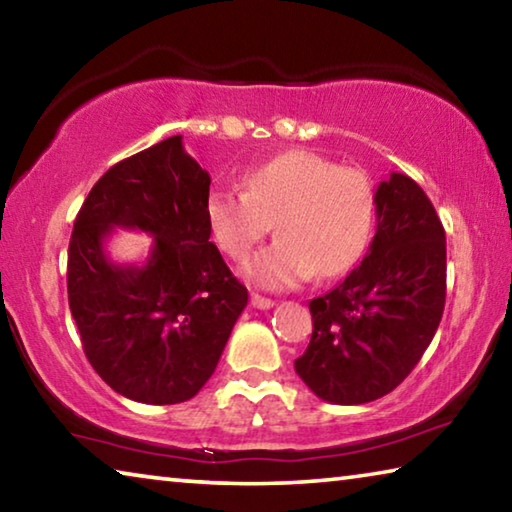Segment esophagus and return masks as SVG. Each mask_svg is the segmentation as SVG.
Listing matches in <instances>:
<instances>
[{
  "mask_svg": "<svg viewBox=\"0 0 512 512\" xmlns=\"http://www.w3.org/2000/svg\"><path fill=\"white\" fill-rule=\"evenodd\" d=\"M250 305H253L255 309H271L275 302L271 298L259 296V293H250Z\"/></svg>",
  "mask_w": 512,
  "mask_h": 512,
  "instance_id": "1",
  "label": "esophagus"
}]
</instances>
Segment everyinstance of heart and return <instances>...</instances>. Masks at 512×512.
<instances>
[{
	"label": "heart",
	"mask_w": 512,
	"mask_h": 512,
	"mask_svg": "<svg viewBox=\"0 0 512 512\" xmlns=\"http://www.w3.org/2000/svg\"><path fill=\"white\" fill-rule=\"evenodd\" d=\"M244 194L212 189L205 219L214 244L246 259L268 230L277 241L244 271L264 289H289L311 275L336 277L359 262L375 228V189L361 169L311 151H287L248 171Z\"/></svg>",
	"instance_id": "obj_1"
}]
</instances>
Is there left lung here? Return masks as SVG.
I'll list each match as a JSON object with an SVG mask.
<instances>
[{
  "label": "left lung",
  "instance_id": "8db88e82",
  "mask_svg": "<svg viewBox=\"0 0 512 512\" xmlns=\"http://www.w3.org/2000/svg\"><path fill=\"white\" fill-rule=\"evenodd\" d=\"M375 205L366 257L339 287L309 302L314 332L296 359L300 379L332 404H366L400 386L445 309V228L427 194L391 173Z\"/></svg>",
  "mask_w": 512,
  "mask_h": 512
}]
</instances>
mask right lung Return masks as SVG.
Listing matches in <instances>:
<instances>
[{
    "label": "right lung",
    "mask_w": 512,
    "mask_h": 512,
    "mask_svg": "<svg viewBox=\"0 0 512 512\" xmlns=\"http://www.w3.org/2000/svg\"><path fill=\"white\" fill-rule=\"evenodd\" d=\"M210 183L173 135L110 167L76 214L69 309L92 368L128 400H192L248 305L246 287L210 241ZM115 227L154 235L142 267L109 262L102 241Z\"/></svg>",
    "instance_id": "1"
}]
</instances>
